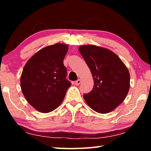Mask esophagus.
I'll return each mask as SVG.
<instances>
[{"label":"esophagus","mask_w":151,"mask_h":151,"mask_svg":"<svg viewBox=\"0 0 151 151\" xmlns=\"http://www.w3.org/2000/svg\"><path fill=\"white\" fill-rule=\"evenodd\" d=\"M81 83V79H78V80L75 82V85H79Z\"/></svg>","instance_id":"1"}]
</instances>
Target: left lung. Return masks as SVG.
Returning a JSON list of instances; mask_svg holds the SVG:
<instances>
[{"label":"left lung","mask_w":151,"mask_h":151,"mask_svg":"<svg viewBox=\"0 0 151 151\" xmlns=\"http://www.w3.org/2000/svg\"><path fill=\"white\" fill-rule=\"evenodd\" d=\"M79 52L91 71L94 86L84 99L99 113H108L126 98L130 88L129 70L118 56L107 48L83 45Z\"/></svg>","instance_id":"8db88e82"}]
</instances>
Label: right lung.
<instances>
[{
    "label": "right lung",
    "instance_id": "1",
    "mask_svg": "<svg viewBox=\"0 0 151 151\" xmlns=\"http://www.w3.org/2000/svg\"><path fill=\"white\" fill-rule=\"evenodd\" d=\"M67 51L65 44L48 46L35 53L24 66L21 90L28 103L38 111L47 113L57 109L71 85L63 64Z\"/></svg>",
    "mask_w": 151,
    "mask_h": 151
}]
</instances>
